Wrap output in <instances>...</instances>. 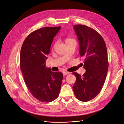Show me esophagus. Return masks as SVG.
<instances>
[{
	"label": "esophagus",
	"mask_w": 124,
	"mask_h": 124,
	"mask_svg": "<svg viewBox=\"0 0 124 124\" xmlns=\"http://www.w3.org/2000/svg\"><path fill=\"white\" fill-rule=\"evenodd\" d=\"M70 73L69 72H68V71H64V72H63V74L64 75V76H66L67 74H69Z\"/></svg>",
	"instance_id": "34e87169"
}]
</instances>
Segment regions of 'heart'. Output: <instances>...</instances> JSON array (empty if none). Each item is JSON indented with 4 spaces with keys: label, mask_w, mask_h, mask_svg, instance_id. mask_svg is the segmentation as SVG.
Segmentation results:
<instances>
[{
    "label": "heart",
    "mask_w": 124,
    "mask_h": 124,
    "mask_svg": "<svg viewBox=\"0 0 124 124\" xmlns=\"http://www.w3.org/2000/svg\"><path fill=\"white\" fill-rule=\"evenodd\" d=\"M76 42L74 39H71V38H67L65 40V42L66 43H70V42Z\"/></svg>",
    "instance_id": "1"
}]
</instances>
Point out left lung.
Instances as JSON below:
<instances>
[{
    "instance_id": "left-lung-1",
    "label": "left lung",
    "mask_w": 124,
    "mask_h": 124,
    "mask_svg": "<svg viewBox=\"0 0 124 124\" xmlns=\"http://www.w3.org/2000/svg\"><path fill=\"white\" fill-rule=\"evenodd\" d=\"M73 28L86 70L82 76L73 73L77 78L73 92L78 100L86 102L98 95L104 85L108 66V52L102 36L95 29L80 24L74 25Z\"/></svg>"
}]
</instances>
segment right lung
<instances>
[{"instance_id":"add662e5","label":"right lung","mask_w":124,"mask_h":124,"mask_svg":"<svg viewBox=\"0 0 124 124\" xmlns=\"http://www.w3.org/2000/svg\"><path fill=\"white\" fill-rule=\"evenodd\" d=\"M61 28L36 30L26 37L21 47L20 68L25 83L32 95L43 102L55 100L61 91L62 73L52 72L46 66L52 42Z\"/></svg>"}]
</instances>
